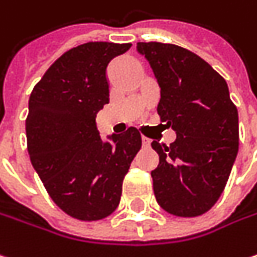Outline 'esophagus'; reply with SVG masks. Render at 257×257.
<instances>
[{
  "mask_svg": "<svg viewBox=\"0 0 257 257\" xmlns=\"http://www.w3.org/2000/svg\"><path fill=\"white\" fill-rule=\"evenodd\" d=\"M150 144H151L150 138H147V137H142V145H144V147H150Z\"/></svg>",
  "mask_w": 257,
  "mask_h": 257,
  "instance_id": "34e87169",
  "label": "esophagus"
}]
</instances>
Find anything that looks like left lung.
<instances>
[{"mask_svg": "<svg viewBox=\"0 0 257 257\" xmlns=\"http://www.w3.org/2000/svg\"><path fill=\"white\" fill-rule=\"evenodd\" d=\"M160 84L157 112L177 134L151 171L158 204L178 217H197L217 203L239 151V113L226 80L200 56L175 44L138 43Z\"/></svg>", "mask_w": 257, "mask_h": 257, "instance_id": "8db88e82", "label": "left lung"}]
</instances>
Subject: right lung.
<instances>
[{
  "mask_svg": "<svg viewBox=\"0 0 257 257\" xmlns=\"http://www.w3.org/2000/svg\"><path fill=\"white\" fill-rule=\"evenodd\" d=\"M131 43L90 41L51 64L34 86L26 119L27 150L51 200L70 217L96 221L112 214L122 183L141 150L134 126L100 140L96 113L109 103V62Z\"/></svg>",
  "mask_w": 257,
  "mask_h": 257,
  "instance_id": "1",
  "label": "right lung"
}]
</instances>
